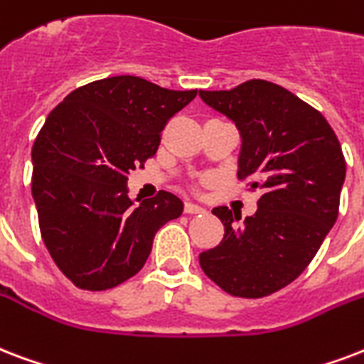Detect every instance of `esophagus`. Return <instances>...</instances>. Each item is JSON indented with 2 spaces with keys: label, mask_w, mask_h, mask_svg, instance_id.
Wrapping results in <instances>:
<instances>
[{
  "label": "esophagus",
  "mask_w": 364,
  "mask_h": 364,
  "mask_svg": "<svg viewBox=\"0 0 364 364\" xmlns=\"http://www.w3.org/2000/svg\"><path fill=\"white\" fill-rule=\"evenodd\" d=\"M206 210L202 206H198V204H193V202H187L185 204V213H204Z\"/></svg>",
  "instance_id": "obj_1"
}]
</instances>
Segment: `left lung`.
Wrapping results in <instances>:
<instances>
[{"label":"left lung","mask_w":364,"mask_h":364,"mask_svg":"<svg viewBox=\"0 0 364 364\" xmlns=\"http://www.w3.org/2000/svg\"><path fill=\"white\" fill-rule=\"evenodd\" d=\"M198 95L237 126V176L262 193L257 212L242 223L227 206L213 208L225 235L198 262L227 294L263 298L304 273L336 223L346 181L342 146L318 110L273 82L250 80Z\"/></svg>","instance_id":"obj_1"}]
</instances>
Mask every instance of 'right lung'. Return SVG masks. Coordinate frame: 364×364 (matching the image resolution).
Returning <instances> with one entry per match:
<instances>
[{
  "label": "right lung",
  "instance_id": "add662e5",
  "mask_svg": "<svg viewBox=\"0 0 364 364\" xmlns=\"http://www.w3.org/2000/svg\"><path fill=\"white\" fill-rule=\"evenodd\" d=\"M194 97L112 76L74 90L47 116L32 146V196L53 262L77 288L108 290L139 273L158 229L183 213L168 191L129 200L127 173L156 154L164 126Z\"/></svg>",
  "mask_w": 364,
  "mask_h": 364
}]
</instances>
